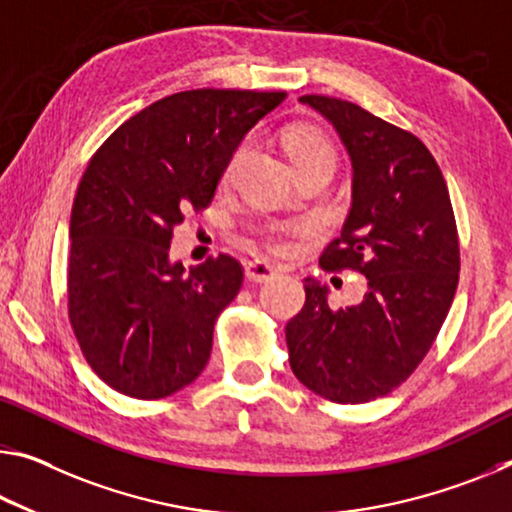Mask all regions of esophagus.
<instances>
[{"instance_id":"obj_1","label":"esophagus","mask_w":512,"mask_h":512,"mask_svg":"<svg viewBox=\"0 0 512 512\" xmlns=\"http://www.w3.org/2000/svg\"><path fill=\"white\" fill-rule=\"evenodd\" d=\"M275 273H278V269L271 262H264V259H250V262H246V278L250 282H266Z\"/></svg>"}]
</instances>
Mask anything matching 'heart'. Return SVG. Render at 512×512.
I'll list each match as a JSON object with an SVG mask.
<instances>
[{
    "label": "heart",
    "mask_w": 512,
    "mask_h": 512,
    "mask_svg": "<svg viewBox=\"0 0 512 512\" xmlns=\"http://www.w3.org/2000/svg\"><path fill=\"white\" fill-rule=\"evenodd\" d=\"M282 143H285L287 157L294 168H305L312 164H332L335 166L337 161V152L335 145L330 143V139L326 134L321 132L319 127L314 125H294L289 127L285 136H282ZM250 150V141H243L237 145V150L232 152L230 161L225 166V177H232L234 170L239 168V164L243 161ZM269 239L273 241V246L278 250H287V232L282 227H269L266 230Z\"/></svg>",
    "instance_id": "heart-1"
}]
</instances>
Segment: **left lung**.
<instances>
[{
  "instance_id": "1",
  "label": "left lung",
  "mask_w": 512,
  "mask_h": 512,
  "mask_svg": "<svg viewBox=\"0 0 512 512\" xmlns=\"http://www.w3.org/2000/svg\"><path fill=\"white\" fill-rule=\"evenodd\" d=\"M298 102L335 127L353 168L351 212L319 262L360 271L367 294L332 310L330 289L305 278V305L285 328L289 364L323 399L367 403L417 369L449 314L460 271L456 218L442 170L417 136L337 97Z\"/></svg>"
}]
</instances>
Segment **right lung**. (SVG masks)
Here are the masks:
<instances>
[{
    "mask_svg": "<svg viewBox=\"0 0 512 512\" xmlns=\"http://www.w3.org/2000/svg\"><path fill=\"white\" fill-rule=\"evenodd\" d=\"M287 93L184 91L150 104L93 154L70 216L68 314L86 362L132 399H164L207 367L239 294L230 255L186 271L173 227L205 209L232 152Z\"/></svg>",
    "mask_w": 512,
    "mask_h": 512,
    "instance_id": "1",
    "label": "right lung"
}]
</instances>
